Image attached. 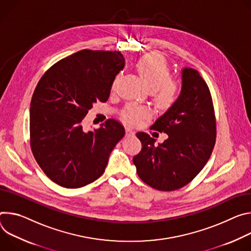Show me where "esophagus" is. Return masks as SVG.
<instances>
[{"label":"esophagus","instance_id":"1","mask_svg":"<svg viewBox=\"0 0 251 251\" xmlns=\"http://www.w3.org/2000/svg\"><path fill=\"white\" fill-rule=\"evenodd\" d=\"M126 133L127 136H133L135 134V131L130 127H126Z\"/></svg>","mask_w":251,"mask_h":251}]
</instances>
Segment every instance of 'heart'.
<instances>
[{
	"mask_svg": "<svg viewBox=\"0 0 251 251\" xmlns=\"http://www.w3.org/2000/svg\"><path fill=\"white\" fill-rule=\"evenodd\" d=\"M135 67L146 87L151 92L153 100L158 106L166 108L176 100L180 91L179 85L177 81L170 78V67L160 54H146L137 61ZM120 77L121 74L116 76L113 82V89H115ZM150 115L151 111L149 108L133 104L126 106L123 111L124 120L130 124L138 123Z\"/></svg>",
	"mask_w": 251,
	"mask_h": 251,
	"instance_id": "heart-1",
	"label": "heart"
}]
</instances>
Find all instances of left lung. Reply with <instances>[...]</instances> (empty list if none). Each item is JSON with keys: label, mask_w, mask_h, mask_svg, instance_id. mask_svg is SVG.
Here are the masks:
<instances>
[{"label": "left lung", "mask_w": 251, "mask_h": 251, "mask_svg": "<svg viewBox=\"0 0 251 251\" xmlns=\"http://www.w3.org/2000/svg\"><path fill=\"white\" fill-rule=\"evenodd\" d=\"M151 127L169 136L156 146L150 134L136 133L143 146L132 159L136 173L144 182L157 190L181 188L203 169L216 136L211 95L197 70H181L178 98Z\"/></svg>", "instance_id": "8db88e82"}]
</instances>
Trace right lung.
<instances>
[{"label":"right lung","instance_id":"1","mask_svg":"<svg viewBox=\"0 0 251 251\" xmlns=\"http://www.w3.org/2000/svg\"><path fill=\"white\" fill-rule=\"evenodd\" d=\"M124 67L120 51L81 50L55 63L41 77L31 100V149L53 182L78 188L104 173L125 127L109 119L100 128L85 131L81 122L94 103L107 100Z\"/></svg>","mask_w":251,"mask_h":251}]
</instances>
